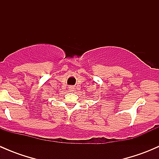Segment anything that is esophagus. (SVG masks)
<instances>
[{"instance_id": "1", "label": "esophagus", "mask_w": 159, "mask_h": 159, "mask_svg": "<svg viewBox=\"0 0 159 159\" xmlns=\"http://www.w3.org/2000/svg\"><path fill=\"white\" fill-rule=\"evenodd\" d=\"M69 89L70 91H73L74 89H75V88H74L73 86H69V89Z\"/></svg>"}]
</instances>
